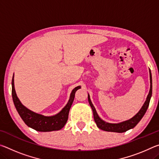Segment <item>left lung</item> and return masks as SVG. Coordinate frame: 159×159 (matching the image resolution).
<instances>
[{"label": "left lung", "instance_id": "obj_1", "mask_svg": "<svg viewBox=\"0 0 159 159\" xmlns=\"http://www.w3.org/2000/svg\"><path fill=\"white\" fill-rule=\"evenodd\" d=\"M149 77H150V89L148 95L147 97L146 101L144 102L143 105H142V108L137 113V114L134 116L133 118H131L130 119L125 120V121L118 123H107L104 121L102 119V118L99 116L98 113L96 111V109L95 107L93 106L92 102L90 100V95L88 94V102H89V104L91 107V108L93 109V116H94V120L96 123L98 127L101 129L102 130L107 131V132H114V133H124L130 129L133 128L135 127L136 125L140 121V120L144 116V115L146 113L147 110L148 109V107H149V102L151 98H152V73H151V70L149 69Z\"/></svg>", "mask_w": 159, "mask_h": 159}]
</instances>
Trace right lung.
Instances as JSON below:
<instances>
[{"label": "right lung", "instance_id": "obj_1", "mask_svg": "<svg viewBox=\"0 0 159 159\" xmlns=\"http://www.w3.org/2000/svg\"><path fill=\"white\" fill-rule=\"evenodd\" d=\"M80 88V86H77L72 90L70 94L69 99L65 107L53 116H44L38 113L34 112L31 110L23 105L20 99L17 98L14 84V75L12 80V96L15 108L17 109L18 114H20L21 119L28 125L39 132H50L54 130H60L65 125L68 120L69 112L70 108L73 103L75 93Z\"/></svg>", "mask_w": 159, "mask_h": 159}]
</instances>
